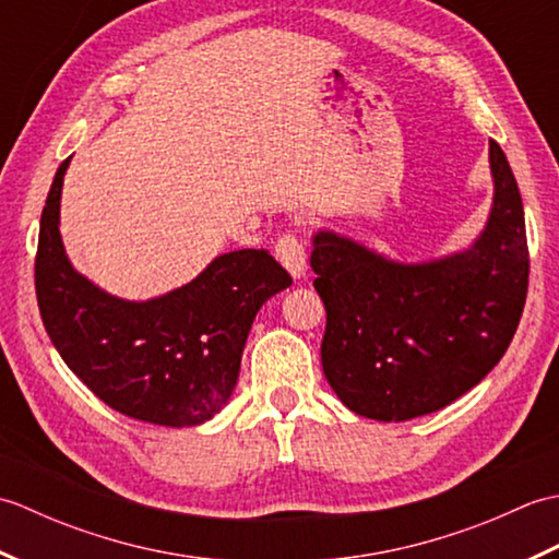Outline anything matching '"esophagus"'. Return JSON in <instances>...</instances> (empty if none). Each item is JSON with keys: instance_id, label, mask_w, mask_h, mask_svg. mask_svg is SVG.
<instances>
[{"instance_id": "obj_1", "label": "esophagus", "mask_w": 559, "mask_h": 559, "mask_svg": "<svg viewBox=\"0 0 559 559\" xmlns=\"http://www.w3.org/2000/svg\"><path fill=\"white\" fill-rule=\"evenodd\" d=\"M276 259L281 261L286 271L295 281L305 278V271H307V254H305V247L302 242L295 237L293 233H286L278 237L276 242Z\"/></svg>"}]
</instances>
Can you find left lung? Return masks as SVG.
<instances>
[{
	"label": "left lung",
	"mask_w": 559,
	"mask_h": 559,
	"mask_svg": "<svg viewBox=\"0 0 559 559\" xmlns=\"http://www.w3.org/2000/svg\"><path fill=\"white\" fill-rule=\"evenodd\" d=\"M492 209L461 252L403 264L319 230L310 266L326 307L322 365L353 413L401 423L466 394L502 360L528 290L524 204L490 141Z\"/></svg>",
	"instance_id": "1"
}]
</instances>
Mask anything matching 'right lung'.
<instances>
[{
	"instance_id": "obj_1",
	"label": "right lung",
	"mask_w": 559,
	"mask_h": 559,
	"mask_svg": "<svg viewBox=\"0 0 559 559\" xmlns=\"http://www.w3.org/2000/svg\"><path fill=\"white\" fill-rule=\"evenodd\" d=\"M69 160L47 194L35 257L47 336L69 370L127 418L165 427L211 420L237 384L259 307L293 278L266 249H237L160 298H115L81 276L64 252L59 199Z\"/></svg>"
}]
</instances>
